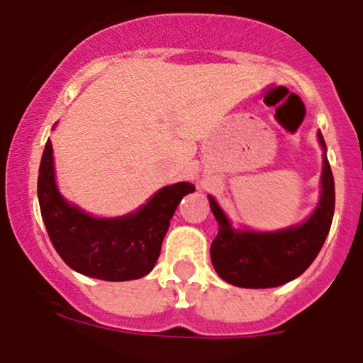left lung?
<instances>
[{
    "label": "left lung",
    "mask_w": 363,
    "mask_h": 363,
    "mask_svg": "<svg viewBox=\"0 0 363 363\" xmlns=\"http://www.w3.org/2000/svg\"><path fill=\"white\" fill-rule=\"evenodd\" d=\"M321 145L325 140L318 133ZM321 200L303 225L274 233L235 232L216 200L212 214L219 232L211 244V259L221 279L240 288H274L295 279L314 262L330 230L335 207V186L327 152L321 174Z\"/></svg>",
    "instance_id": "left-lung-1"
}]
</instances>
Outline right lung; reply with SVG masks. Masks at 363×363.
I'll use <instances>...</instances> for the list:
<instances>
[{
    "label": "right lung",
    "mask_w": 363,
    "mask_h": 363,
    "mask_svg": "<svg viewBox=\"0 0 363 363\" xmlns=\"http://www.w3.org/2000/svg\"><path fill=\"white\" fill-rule=\"evenodd\" d=\"M189 182L164 186L135 214L100 219L69 205L54 182L52 144L47 140L38 172V202L54 250L68 267L104 281L144 277L156 265L170 219Z\"/></svg>",
    "instance_id": "obj_1"
}]
</instances>
